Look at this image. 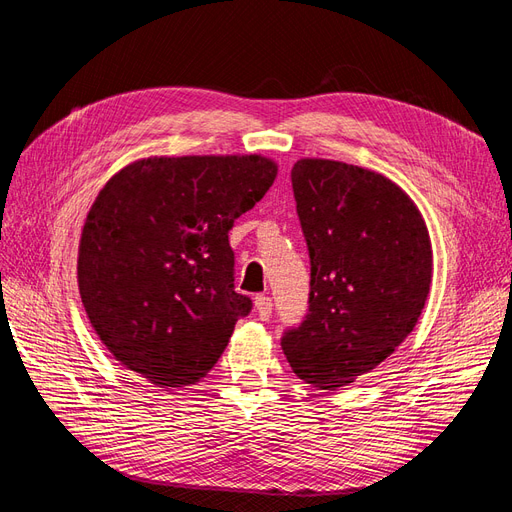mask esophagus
I'll use <instances>...</instances> for the list:
<instances>
[{"mask_svg":"<svg viewBox=\"0 0 512 512\" xmlns=\"http://www.w3.org/2000/svg\"><path fill=\"white\" fill-rule=\"evenodd\" d=\"M254 305H256V312H258L260 320H269L271 318V312H273L271 297H267V294H258V297L254 299Z\"/></svg>","mask_w":512,"mask_h":512,"instance_id":"1","label":"esophagus"}]
</instances>
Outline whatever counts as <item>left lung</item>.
<instances>
[{"label":"left lung","instance_id":"1","mask_svg":"<svg viewBox=\"0 0 512 512\" xmlns=\"http://www.w3.org/2000/svg\"><path fill=\"white\" fill-rule=\"evenodd\" d=\"M290 179L309 252V305L282 348L301 380L335 391L412 333L431 284L429 232L408 194L371 170L299 160Z\"/></svg>","mask_w":512,"mask_h":512}]
</instances>
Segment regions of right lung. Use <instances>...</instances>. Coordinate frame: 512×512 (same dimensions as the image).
Here are the masks:
<instances>
[{"instance_id":"1","label":"right lung","mask_w":512,"mask_h":512,"mask_svg":"<svg viewBox=\"0 0 512 512\" xmlns=\"http://www.w3.org/2000/svg\"><path fill=\"white\" fill-rule=\"evenodd\" d=\"M275 175L262 156L147 158L104 185L83 226L79 290L121 365L183 386L218 363L252 312L235 290L228 230Z\"/></svg>"}]
</instances>
